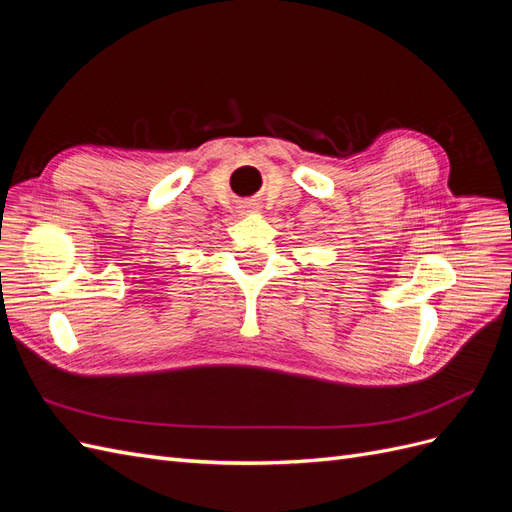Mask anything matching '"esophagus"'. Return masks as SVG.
Here are the masks:
<instances>
[{"label":"esophagus","mask_w":512,"mask_h":512,"mask_svg":"<svg viewBox=\"0 0 512 512\" xmlns=\"http://www.w3.org/2000/svg\"><path fill=\"white\" fill-rule=\"evenodd\" d=\"M252 211H258V203H254V200H247V203L241 205V213H252Z\"/></svg>","instance_id":"34e87169"}]
</instances>
